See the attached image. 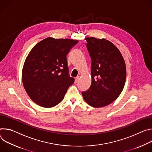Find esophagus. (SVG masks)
Returning <instances> with one entry per match:
<instances>
[{"instance_id":"1","label":"esophagus","mask_w":152,"mask_h":152,"mask_svg":"<svg viewBox=\"0 0 152 152\" xmlns=\"http://www.w3.org/2000/svg\"><path fill=\"white\" fill-rule=\"evenodd\" d=\"M78 80H79V77H76V78H75V83H77L78 81Z\"/></svg>"}]
</instances>
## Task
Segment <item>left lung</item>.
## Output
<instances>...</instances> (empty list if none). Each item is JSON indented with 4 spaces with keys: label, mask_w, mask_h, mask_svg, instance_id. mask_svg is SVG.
<instances>
[{
    "label": "left lung",
    "mask_w": 152,
    "mask_h": 152,
    "mask_svg": "<svg viewBox=\"0 0 152 152\" xmlns=\"http://www.w3.org/2000/svg\"><path fill=\"white\" fill-rule=\"evenodd\" d=\"M85 40L92 60V83L82 95L89 105L104 107L116 99L124 88L126 63L119 49L110 41L95 37Z\"/></svg>",
    "instance_id": "left-lung-1"
}]
</instances>
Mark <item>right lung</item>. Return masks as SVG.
Segmentation results:
<instances>
[{
  "label": "right lung",
  "instance_id": "obj_1",
  "mask_svg": "<svg viewBox=\"0 0 152 152\" xmlns=\"http://www.w3.org/2000/svg\"><path fill=\"white\" fill-rule=\"evenodd\" d=\"M78 42L48 37L31 50L23 64L22 82L30 98L43 107L59 104L74 82L69 75L66 56Z\"/></svg>",
  "mask_w": 152,
  "mask_h": 152
}]
</instances>
